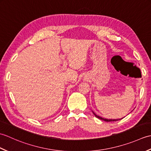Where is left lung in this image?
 Here are the masks:
<instances>
[{"instance_id":"1","label":"left lung","mask_w":151,"mask_h":151,"mask_svg":"<svg viewBox=\"0 0 151 151\" xmlns=\"http://www.w3.org/2000/svg\"><path fill=\"white\" fill-rule=\"evenodd\" d=\"M93 114L95 115V117H97V118L99 119H101V120H103L104 121H106V122H109V121H116L121 119H104V118H102V117H101L100 116H99V115H96L93 111ZM122 119H123V118H122Z\"/></svg>"}]
</instances>
